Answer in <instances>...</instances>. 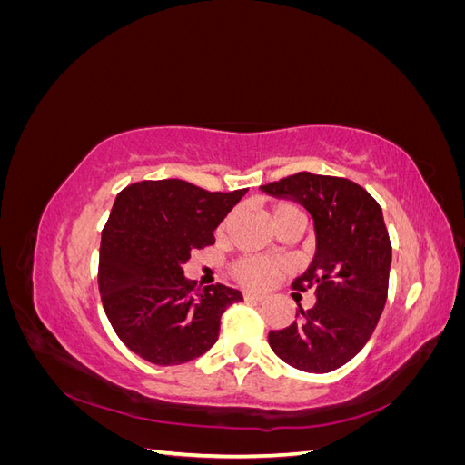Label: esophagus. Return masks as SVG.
Here are the masks:
<instances>
[{"instance_id": "obj_1", "label": "esophagus", "mask_w": 465, "mask_h": 465, "mask_svg": "<svg viewBox=\"0 0 465 465\" xmlns=\"http://www.w3.org/2000/svg\"><path fill=\"white\" fill-rule=\"evenodd\" d=\"M244 299L250 301V302H260V301H263L265 297H263V294H256V292L246 291V292H244Z\"/></svg>"}]
</instances>
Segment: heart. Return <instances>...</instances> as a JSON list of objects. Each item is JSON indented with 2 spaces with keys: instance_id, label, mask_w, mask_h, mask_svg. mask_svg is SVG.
Masks as SVG:
<instances>
[{
  "instance_id": "heart-1",
  "label": "heart",
  "mask_w": 465,
  "mask_h": 465,
  "mask_svg": "<svg viewBox=\"0 0 465 465\" xmlns=\"http://www.w3.org/2000/svg\"><path fill=\"white\" fill-rule=\"evenodd\" d=\"M272 219H273L275 229H279L281 224H285L291 219L304 221V213L292 203H279L272 211ZM227 224H229V219L221 224L219 232L227 229ZM232 273L242 285L252 289H263L267 285H272V281L281 273V263L267 258H260V256H246L234 263Z\"/></svg>"
}]
</instances>
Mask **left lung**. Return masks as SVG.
<instances>
[{
  "label": "left lung",
  "mask_w": 465,
  "mask_h": 465,
  "mask_svg": "<svg viewBox=\"0 0 465 465\" xmlns=\"http://www.w3.org/2000/svg\"><path fill=\"white\" fill-rule=\"evenodd\" d=\"M260 188L301 203L316 232L314 260L292 283L302 292L314 289L316 304L301 308L289 328L270 331V345L294 369L331 372L367 345L384 311L391 244L382 207L355 182L312 173Z\"/></svg>",
  "instance_id": "1"
}]
</instances>
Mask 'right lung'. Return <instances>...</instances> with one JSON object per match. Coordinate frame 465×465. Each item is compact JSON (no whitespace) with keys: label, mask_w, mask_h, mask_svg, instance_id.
<instances>
[{"label":"right lung","mask_w":465,"mask_h":465,"mask_svg":"<svg viewBox=\"0 0 465 465\" xmlns=\"http://www.w3.org/2000/svg\"><path fill=\"white\" fill-rule=\"evenodd\" d=\"M244 193L176 178L143 180L118 193L103 231L98 289L112 328L135 355L173 367L215 345L223 312L242 292L200 287L184 263L215 242L213 231Z\"/></svg>","instance_id":"1"}]
</instances>
